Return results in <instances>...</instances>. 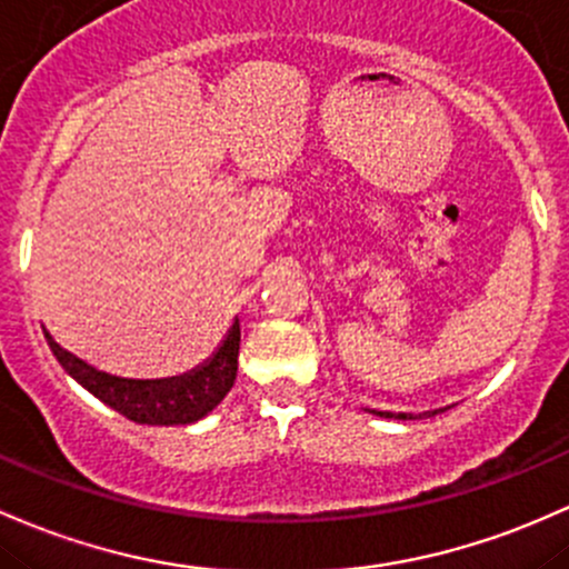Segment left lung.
<instances>
[{"label": "left lung", "mask_w": 569, "mask_h": 569, "mask_svg": "<svg viewBox=\"0 0 569 569\" xmlns=\"http://www.w3.org/2000/svg\"><path fill=\"white\" fill-rule=\"evenodd\" d=\"M372 413L383 416V418H402V421H405V418H416L413 413H386V410H372ZM435 413H442V408L440 410H429V413H418V418H421V416H435Z\"/></svg>", "instance_id": "1"}]
</instances>
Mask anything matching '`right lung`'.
I'll use <instances>...</instances> for the list:
<instances>
[{
  "label": "right lung",
  "instance_id": "right-lung-1",
  "mask_svg": "<svg viewBox=\"0 0 569 569\" xmlns=\"http://www.w3.org/2000/svg\"><path fill=\"white\" fill-rule=\"evenodd\" d=\"M46 332V329H42ZM48 346L59 365L70 376L102 399L112 410L127 416L134 423H151V427H178L204 418L210 410L229 395L237 378V353H240V321L234 318L218 351L197 370L178 378L164 380H129L99 372L97 367L86 365L83 359L64 351L51 335L46 332Z\"/></svg>",
  "mask_w": 569,
  "mask_h": 569
}]
</instances>
